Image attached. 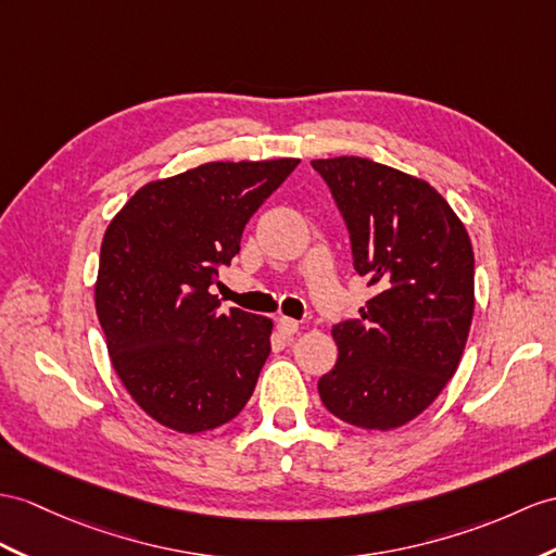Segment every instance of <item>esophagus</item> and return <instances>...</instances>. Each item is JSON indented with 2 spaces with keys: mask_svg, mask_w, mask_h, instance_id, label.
Returning <instances> with one entry per match:
<instances>
[{
  "mask_svg": "<svg viewBox=\"0 0 556 556\" xmlns=\"http://www.w3.org/2000/svg\"><path fill=\"white\" fill-rule=\"evenodd\" d=\"M276 328H278V332H280L282 337H292L296 330H300V323L292 320V318L280 316V318H276Z\"/></svg>",
  "mask_w": 556,
  "mask_h": 556,
  "instance_id": "1",
  "label": "esophagus"
}]
</instances>
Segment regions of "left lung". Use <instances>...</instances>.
<instances>
[{
  "mask_svg": "<svg viewBox=\"0 0 556 556\" xmlns=\"http://www.w3.org/2000/svg\"><path fill=\"white\" fill-rule=\"evenodd\" d=\"M330 186L358 276L375 288L361 318L332 328L340 349L318 380L325 408L389 431L427 410L455 375L473 316L465 224L427 181L368 157L311 160Z\"/></svg>",
  "mask_w": 556,
  "mask_h": 556,
  "instance_id": "8db88e82",
  "label": "left lung"
}]
</instances>
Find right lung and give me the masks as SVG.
<instances>
[{
    "label": "right lung",
    "mask_w": 556,
    "mask_h": 556,
    "mask_svg": "<svg viewBox=\"0 0 556 556\" xmlns=\"http://www.w3.org/2000/svg\"><path fill=\"white\" fill-rule=\"evenodd\" d=\"M296 165L207 162L146 184L105 228L97 316L122 384L162 427L200 434L250 401L274 323L240 308L219 314L210 290L250 216Z\"/></svg>",
    "instance_id": "add662e5"
}]
</instances>
